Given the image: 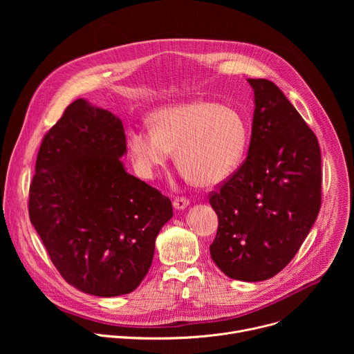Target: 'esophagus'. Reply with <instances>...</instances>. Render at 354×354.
<instances>
[{"mask_svg": "<svg viewBox=\"0 0 354 354\" xmlns=\"http://www.w3.org/2000/svg\"><path fill=\"white\" fill-rule=\"evenodd\" d=\"M189 206V200L186 197H178L174 200L175 210H185Z\"/></svg>", "mask_w": 354, "mask_h": 354, "instance_id": "34e87169", "label": "esophagus"}]
</instances>
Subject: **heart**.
I'll return each mask as SVG.
<instances>
[{"label": "heart", "mask_w": 354, "mask_h": 354, "mask_svg": "<svg viewBox=\"0 0 354 354\" xmlns=\"http://www.w3.org/2000/svg\"><path fill=\"white\" fill-rule=\"evenodd\" d=\"M149 122L151 130L134 129L127 136L130 157L144 179H153L175 151L186 180L216 187L236 171L249 141L243 115L210 100L161 108Z\"/></svg>", "instance_id": "obj_1"}]
</instances>
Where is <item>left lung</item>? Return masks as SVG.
Wrapping results in <instances>:
<instances>
[{
	"mask_svg": "<svg viewBox=\"0 0 354 354\" xmlns=\"http://www.w3.org/2000/svg\"><path fill=\"white\" fill-rule=\"evenodd\" d=\"M254 89V119L242 167L210 197L218 217L210 255L231 279L262 281L284 269L321 207V149L313 130L269 80Z\"/></svg>",
	"mask_w": 354,
	"mask_h": 354,
	"instance_id": "obj_1",
	"label": "left lung"
}]
</instances>
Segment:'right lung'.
<instances>
[{"mask_svg": "<svg viewBox=\"0 0 354 354\" xmlns=\"http://www.w3.org/2000/svg\"><path fill=\"white\" fill-rule=\"evenodd\" d=\"M122 120L80 97L48 130L29 190L30 223L64 280L118 297L138 287L171 200L130 175Z\"/></svg>", "mask_w": 354, "mask_h": 354, "instance_id": "obj_1", "label": "right lung"}]
</instances>
